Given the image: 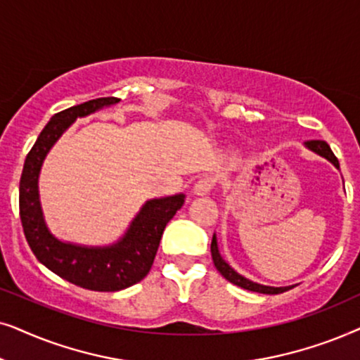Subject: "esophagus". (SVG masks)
I'll list each match as a JSON object with an SVG mask.
<instances>
[{"instance_id":"esophagus-1","label":"esophagus","mask_w":360,"mask_h":360,"mask_svg":"<svg viewBox=\"0 0 360 360\" xmlns=\"http://www.w3.org/2000/svg\"><path fill=\"white\" fill-rule=\"evenodd\" d=\"M215 179L212 176H202L198 183L194 184V194L198 195H207L210 191L214 189Z\"/></svg>"}]
</instances>
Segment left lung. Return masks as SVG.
Segmentation results:
<instances>
[{
    "label": "left lung",
    "instance_id": "1",
    "mask_svg": "<svg viewBox=\"0 0 360 360\" xmlns=\"http://www.w3.org/2000/svg\"><path fill=\"white\" fill-rule=\"evenodd\" d=\"M306 145H308V148H311L313 151L318 153V155L328 158V160L333 162L334 166L339 167L338 158L334 156V153H333V150H330V146L328 145V143L323 141V140H311V141L306 143ZM210 253H212L214 265L219 270L220 275H222L225 280H229L230 283L240 286V288H243V290L257 291V293H265V295H278V293H283V291H288L291 288V286H285V288H273V286H263V285L253 283V281L247 280V278H243L242 275H238V273L233 270V268H230L227 263L224 262V258L220 257L215 236L212 237V243H210Z\"/></svg>",
    "mask_w": 360,
    "mask_h": 360
}]
</instances>
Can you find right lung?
<instances>
[{"instance_id": "right-lung-1", "label": "right lung", "mask_w": 360, "mask_h": 360, "mask_svg": "<svg viewBox=\"0 0 360 360\" xmlns=\"http://www.w3.org/2000/svg\"><path fill=\"white\" fill-rule=\"evenodd\" d=\"M118 102L117 97H102L56 113L27 153L19 181V217L32 253L57 276L92 291H120L141 281L151 270L166 224L184 204L183 194L148 200L127 236L117 245L107 248L62 243L49 233L37 194L42 160L77 117Z\"/></svg>"}]
</instances>
